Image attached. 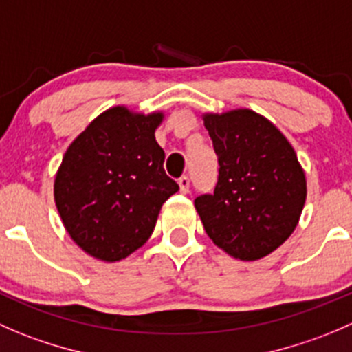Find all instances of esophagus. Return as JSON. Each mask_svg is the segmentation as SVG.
I'll return each instance as SVG.
<instances>
[{
    "label": "esophagus",
    "mask_w": 352,
    "mask_h": 352,
    "mask_svg": "<svg viewBox=\"0 0 352 352\" xmlns=\"http://www.w3.org/2000/svg\"><path fill=\"white\" fill-rule=\"evenodd\" d=\"M179 187H180V192H182V194L189 192V187H190L189 177H180V179H179Z\"/></svg>",
    "instance_id": "esophagus-1"
}]
</instances>
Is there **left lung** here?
Listing matches in <instances>:
<instances>
[{"mask_svg": "<svg viewBox=\"0 0 352 352\" xmlns=\"http://www.w3.org/2000/svg\"><path fill=\"white\" fill-rule=\"evenodd\" d=\"M203 122L220 165L214 192L194 201L204 230L232 258H265L298 227L305 170L287 138L249 108L203 113Z\"/></svg>", "mask_w": 352, "mask_h": 352, "instance_id": "obj_1", "label": "left lung"}]
</instances>
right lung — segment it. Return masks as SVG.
I'll list each match as a JSON object with an SVG mask.
<instances>
[{"instance_id":"add662e5","label":"right lung","mask_w":352,"mask_h":352,"mask_svg":"<svg viewBox=\"0 0 352 352\" xmlns=\"http://www.w3.org/2000/svg\"><path fill=\"white\" fill-rule=\"evenodd\" d=\"M163 118V111L111 107L63 155L54 203L72 241L93 258L115 263L142 248L163 203L179 190L155 138Z\"/></svg>"}]
</instances>
